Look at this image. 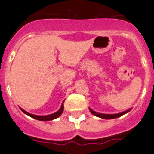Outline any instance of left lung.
<instances>
[{
	"label": "left lung",
	"mask_w": 154,
	"mask_h": 154,
	"mask_svg": "<svg viewBox=\"0 0 154 154\" xmlns=\"http://www.w3.org/2000/svg\"><path fill=\"white\" fill-rule=\"evenodd\" d=\"M131 109H128L127 110L124 111V112H121V113H113V114H107V113H98V112H95L94 111L93 109H91V108H89V110L92 113L93 115H95L96 117H100V118H103V119H114V118H117V117H120L121 116H123L124 114L125 113H128L129 111L131 110Z\"/></svg>",
	"instance_id": "left-lung-1"
}]
</instances>
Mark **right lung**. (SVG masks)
<instances>
[{
    "label": "right lung",
    "instance_id": "obj_1",
    "mask_svg": "<svg viewBox=\"0 0 154 154\" xmlns=\"http://www.w3.org/2000/svg\"><path fill=\"white\" fill-rule=\"evenodd\" d=\"M64 101H65V100H64ZM64 101L63 102V103H62V105H61V107H60V109H59L57 112H55V113H51V114L46 115V116H39V115L32 114V113H28V112L25 111L24 109H23L21 107H19V108H20V109H21V110L23 111V113H25V114L28 115V116L31 117L32 118L36 119V120H38V121H52V120H54V119L59 117V116H60V115L63 113V109H64V106H63V103H64Z\"/></svg>",
    "mask_w": 154,
    "mask_h": 154
}]
</instances>
